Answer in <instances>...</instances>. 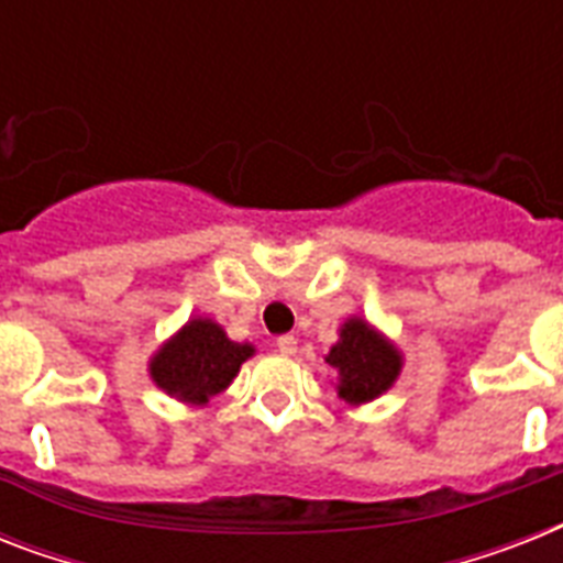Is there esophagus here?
I'll use <instances>...</instances> for the list:
<instances>
[{"mask_svg":"<svg viewBox=\"0 0 563 563\" xmlns=\"http://www.w3.org/2000/svg\"><path fill=\"white\" fill-rule=\"evenodd\" d=\"M277 351H280L283 356H295V353H298V339H295V335H280V339H277Z\"/></svg>","mask_w":563,"mask_h":563,"instance_id":"esophagus-1","label":"esophagus"}]
</instances>
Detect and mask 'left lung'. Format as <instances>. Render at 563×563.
<instances>
[{
	"label": "left lung",
	"instance_id": "8db88e82",
	"mask_svg": "<svg viewBox=\"0 0 563 563\" xmlns=\"http://www.w3.org/2000/svg\"><path fill=\"white\" fill-rule=\"evenodd\" d=\"M324 362L335 374V394L347 406H362L383 397L402 371V351L371 324L368 318L351 316L339 327V342Z\"/></svg>",
	"mask_w": 563,
	"mask_h": 563
}]
</instances>
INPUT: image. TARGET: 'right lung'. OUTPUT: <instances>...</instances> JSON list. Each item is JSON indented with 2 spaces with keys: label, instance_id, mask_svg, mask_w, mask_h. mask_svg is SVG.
Masks as SVG:
<instances>
[{
  "label": "right lung",
  "instance_id": "1",
  "mask_svg": "<svg viewBox=\"0 0 563 563\" xmlns=\"http://www.w3.org/2000/svg\"><path fill=\"white\" fill-rule=\"evenodd\" d=\"M254 353L256 347L251 342H233L212 318L195 316L152 353L148 376L175 400L207 406L236 379L242 362Z\"/></svg>",
  "mask_w": 563,
  "mask_h": 563
}]
</instances>
